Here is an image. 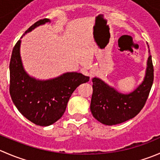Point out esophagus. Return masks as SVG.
I'll list each match as a JSON object with an SVG mask.
<instances>
[{"label":"esophagus","instance_id":"obj_1","mask_svg":"<svg viewBox=\"0 0 160 160\" xmlns=\"http://www.w3.org/2000/svg\"><path fill=\"white\" fill-rule=\"evenodd\" d=\"M95 73H96V71H95L94 69H92V70H90V79H91L92 77H93V76L95 75Z\"/></svg>","mask_w":160,"mask_h":160}]
</instances>
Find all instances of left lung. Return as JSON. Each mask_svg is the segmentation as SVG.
<instances>
[{
    "instance_id": "1",
    "label": "left lung",
    "mask_w": 160,
    "mask_h": 160,
    "mask_svg": "<svg viewBox=\"0 0 160 160\" xmlns=\"http://www.w3.org/2000/svg\"><path fill=\"white\" fill-rule=\"evenodd\" d=\"M153 72L149 56L144 81L129 94L118 93L100 79L93 78L90 111L93 117L106 125H118L133 118L146 104L153 83Z\"/></svg>"
}]
</instances>
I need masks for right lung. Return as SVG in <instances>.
Listing matches in <instances>:
<instances>
[{"label":"right lung","instance_id":"right-lung-1","mask_svg":"<svg viewBox=\"0 0 160 160\" xmlns=\"http://www.w3.org/2000/svg\"><path fill=\"white\" fill-rule=\"evenodd\" d=\"M49 19L38 21L25 31L26 34ZM21 40L13 49L10 61V92L14 105L28 120L40 126H48L59 120L65 112L72 92L90 77L80 72L63 75L41 81L30 77L24 70L19 52Z\"/></svg>","mask_w":160,"mask_h":160}]
</instances>
